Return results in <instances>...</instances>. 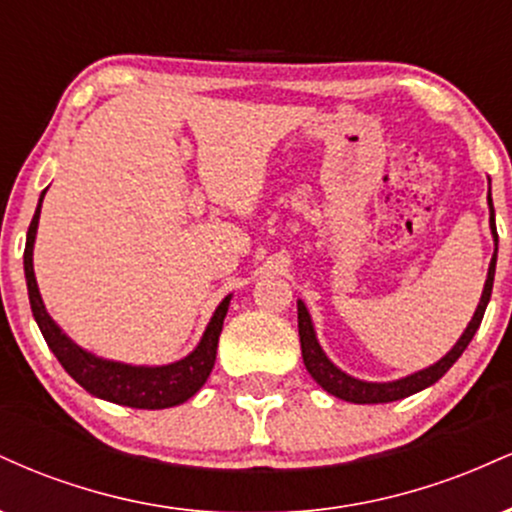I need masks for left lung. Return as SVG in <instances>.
Returning <instances> with one entry per match:
<instances>
[{
    "mask_svg": "<svg viewBox=\"0 0 512 512\" xmlns=\"http://www.w3.org/2000/svg\"><path fill=\"white\" fill-rule=\"evenodd\" d=\"M489 207H491V228H493V238L498 243V233H496V223H493V204H491V195H489ZM498 252V245H496ZM496 252L491 257V267H489V276H486V284H484V293H481V301L477 313H474L472 322L469 327L464 330V334L460 337V342L450 349L448 356H443L436 366L419 370V373L409 375V378L395 380V383H363V380L351 378L339 370L334 363H330V358L322 354L320 344H317L315 332H313V322H310L308 310L305 305L298 301V334H301V351H303V363L308 368V373L313 375L315 383L327 390L330 395L346 399V402H354V404H383V402H395V399H404L414 392L424 390V387L438 383L445 373H448L452 363L462 356V351L467 349L469 342H472L474 332L479 330L481 320H484L486 313V305H489L491 298V289H493V274H496Z\"/></svg>",
    "mask_w": 512,
    "mask_h": 512,
    "instance_id": "left-lung-1",
    "label": "left lung"
}]
</instances>
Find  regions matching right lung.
Returning <instances> with one entry per match:
<instances>
[{"label":"right lung","instance_id":"add662e5","mask_svg":"<svg viewBox=\"0 0 512 512\" xmlns=\"http://www.w3.org/2000/svg\"><path fill=\"white\" fill-rule=\"evenodd\" d=\"M40 202H43V197H40ZM38 219L40 204L35 209L31 226H28L26 250H23V269H26L28 298H31L33 317L38 322L40 332H43L45 342L52 349V354L62 363V368L86 392H91V395L108 399V402L115 404H125V407L132 409H166L187 402L199 387L207 383L211 368H214L216 346H219L223 317L228 313L231 296L223 298L214 317H211L202 342H199V346L190 356L182 358V361L161 368H134L125 366V363L103 361V358L86 354L67 334H62L60 327L52 322L48 310H45L43 301H40L38 284H35L33 274V240L35 231H38Z\"/></svg>","mask_w":512,"mask_h":512}]
</instances>
